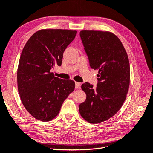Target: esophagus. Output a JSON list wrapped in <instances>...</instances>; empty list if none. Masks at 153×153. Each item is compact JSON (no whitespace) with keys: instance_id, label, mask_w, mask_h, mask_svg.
Instances as JSON below:
<instances>
[{"instance_id":"obj_1","label":"esophagus","mask_w":153,"mask_h":153,"mask_svg":"<svg viewBox=\"0 0 153 153\" xmlns=\"http://www.w3.org/2000/svg\"><path fill=\"white\" fill-rule=\"evenodd\" d=\"M75 87H76V89H79L81 88V83L75 82Z\"/></svg>"}]
</instances>
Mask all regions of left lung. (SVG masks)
I'll use <instances>...</instances> for the list:
<instances>
[{
	"mask_svg": "<svg viewBox=\"0 0 153 153\" xmlns=\"http://www.w3.org/2000/svg\"><path fill=\"white\" fill-rule=\"evenodd\" d=\"M91 68L99 71L96 88L82 85L86 95L79 113L91 123L107 120L121 109L130 83L127 53L120 40L109 32L82 30L79 33Z\"/></svg>",
	"mask_w": 153,
	"mask_h": 153,
	"instance_id": "obj_1",
	"label": "left lung"
}]
</instances>
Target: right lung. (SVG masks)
I'll list each match as a JSON object with an SVG mask.
<instances>
[{"instance_id": "1", "label": "right lung", "mask_w": 153, "mask_h": 153, "mask_svg": "<svg viewBox=\"0 0 153 153\" xmlns=\"http://www.w3.org/2000/svg\"><path fill=\"white\" fill-rule=\"evenodd\" d=\"M76 34L68 30H41L24 47L17 71L18 89L23 105L38 120L56 117L74 90V81L54 77L50 71L62 65L63 53Z\"/></svg>"}]
</instances>
